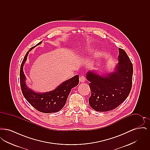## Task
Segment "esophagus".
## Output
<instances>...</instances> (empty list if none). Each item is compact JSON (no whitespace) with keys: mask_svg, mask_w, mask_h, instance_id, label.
Listing matches in <instances>:
<instances>
[{"mask_svg":"<svg viewBox=\"0 0 150 150\" xmlns=\"http://www.w3.org/2000/svg\"><path fill=\"white\" fill-rule=\"evenodd\" d=\"M80 81L81 82V83H84L86 81V78L84 76L82 75L80 77Z\"/></svg>","mask_w":150,"mask_h":150,"instance_id":"esophagus-1","label":"esophagus"}]
</instances>
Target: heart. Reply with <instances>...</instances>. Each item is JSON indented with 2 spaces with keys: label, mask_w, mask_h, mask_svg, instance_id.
Segmentation results:
<instances>
[{
  "label": "heart",
  "mask_w": 150,
  "mask_h": 150,
  "mask_svg": "<svg viewBox=\"0 0 150 150\" xmlns=\"http://www.w3.org/2000/svg\"><path fill=\"white\" fill-rule=\"evenodd\" d=\"M88 50L89 51V52H91V48H88Z\"/></svg>",
  "instance_id": "obj_1"
}]
</instances>
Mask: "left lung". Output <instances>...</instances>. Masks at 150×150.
Returning a JSON list of instances; mask_svg holds the SVG:
<instances>
[{"label":"left lung","instance_id":"8db88e82","mask_svg":"<svg viewBox=\"0 0 150 150\" xmlns=\"http://www.w3.org/2000/svg\"><path fill=\"white\" fill-rule=\"evenodd\" d=\"M119 62L114 71L104 75L93 71L86 74L91 91L89 103L97 111L114 110L127 99L130 92L133 64L125 50L119 48Z\"/></svg>","mask_w":150,"mask_h":150}]
</instances>
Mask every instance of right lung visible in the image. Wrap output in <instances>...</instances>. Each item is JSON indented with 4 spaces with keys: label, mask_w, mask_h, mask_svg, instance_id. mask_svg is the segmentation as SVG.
<instances>
[{
    "label": "right lung",
    "mask_w": 150,
    "mask_h": 150,
    "mask_svg": "<svg viewBox=\"0 0 150 150\" xmlns=\"http://www.w3.org/2000/svg\"><path fill=\"white\" fill-rule=\"evenodd\" d=\"M42 43V42H40L35 46L31 48L22 61L20 72L21 88L25 99L36 110L43 113L56 112L65 105L72 88L78 85L79 75H76L72 78L66 80L55 89L48 92L37 93L29 88L26 83V76L23 72V64L27 59L29 52Z\"/></svg>",
    "instance_id": "1"
}]
</instances>
